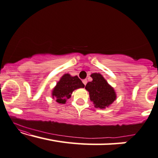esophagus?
I'll return each mask as SVG.
<instances>
[{"label":"esophagus","mask_w":158,"mask_h":158,"mask_svg":"<svg viewBox=\"0 0 158 158\" xmlns=\"http://www.w3.org/2000/svg\"><path fill=\"white\" fill-rule=\"evenodd\" d=\"M83 83H84V85H86V83H87V80H86V79H84V80H83Z\"/></svg>","instance_id":"34e87169"}]
</instances>
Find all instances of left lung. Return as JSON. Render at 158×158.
<instances>
[{"label": "left lung", "instance_id": "8db88e82", "mask_svg": "<svg viewBox=\"0 0 158 158\" xmlns=\"http://www.w3.org/2000/svg\"><path fill=\"white\" fill-rule=\"evenodd\" d=\"M91 77L93 80L86 84L85 89L89 91V98L94 107L104 109L110 106L116 99L114 89L99 73H93Z\"/></svg>", "mask_w": 158, "mask_h": 158}]
</instances>
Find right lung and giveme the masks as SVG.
I'll list each match as a JSON object with an SVG mask.
<instances>
[{
  "mask_svg": "<svg viewBox=\"0 0 158 158\" xmlns=\"http://www.w3.org/2000/svg\"><path fill=\"white\" fill-rule=\"evenodd\" d=\"M84 87V84L78 77H72L69 74H64L53 88L52 96L54 99L56 98L57 103L64 104L68 98L71 97L73 91Z\"/></svg>",
  "mask_w": 158,
  "mask_h": 158,
  "instance_id": "obj_1",
  "label": "right lung"
}]
</instances>
